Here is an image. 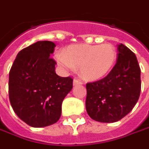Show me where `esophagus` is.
Returning a JSON list of instances; mask_svg holds the SVG:
<instances>
[{"label": "esophagus", "mask_w": 149, "mask_h": 149, "mask_svg": "<svg viewBox=\"0 0 149 149\" xmlns=\"http://www.w3.org/2000/svg\"><path fill=\"white\" fill-rule=\"evenodd\" d=\"M82 82L81 81H79L77 79H74L73 80V86H77V85H81Z\"/></svg>", "instance_id": "esophagus-1"}]
</instances>
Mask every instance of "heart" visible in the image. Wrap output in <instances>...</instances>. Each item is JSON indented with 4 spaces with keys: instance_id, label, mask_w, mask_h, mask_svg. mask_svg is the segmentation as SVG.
I'll return each instance as SVG.
<instances>
[{
    "instance_id": "heart-1",
    "label": "heart",
    "mask_w": 149,
    "mask_h": 149,
    "mask_svg": "<svg viewBox=\"0 0 149 149\" xmlns=\"http://www.w3.org/2000/svg\"><path fill=\"white\" fill-rule=\"evenodd\" d=\"M116 59L117 51L110 43L72 45L56 56L58 65L65 70L79 67V74L86 81L104 77L113 68Z\"/></svg>"
}]
</instances>
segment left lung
I'll return each mask as SVG.
<instances>
[{
  "mask_svg": "<svg viewBox=\"0 0 149 149\" xmlns=\"http://www.w3.org/2000/svg\"><path fill=\"white\" fill-rule=\"evenodd\" d=\"M117 61L107 77L86 84V109L93 120L111 123L121 120L138 102L140 68L137 58L123 44L117 45Z\"/></svg>",
  "mask_w": 149,
  "mask_h": 149,
  "instance_id": "obj_1",
  "label": "left lung"
}]
</instances>
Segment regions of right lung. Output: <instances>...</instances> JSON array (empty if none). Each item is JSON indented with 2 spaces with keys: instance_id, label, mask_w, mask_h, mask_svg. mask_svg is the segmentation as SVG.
<instances>
[{
  "instance_id": "obj_1",
  "label": "right lung",
  "mask_w": 149,
  "mask_h": 149,
  "mask_svg": "<svg viewBox=\"0 0 149 149\" xmlns=\"http://www.w3.org/2000/svg\"><path fill=\"white\" fill-rule=\"evenodd\" d=\"M56 45L39 40L19 51L9 75V97L16 115L32 127H45L60 118L62 103L72 89V78L55 72L51 58Z\"/></svg>"
}]
</instances>
